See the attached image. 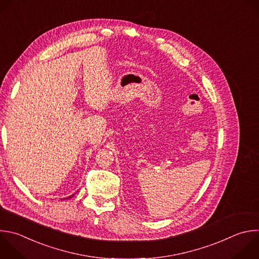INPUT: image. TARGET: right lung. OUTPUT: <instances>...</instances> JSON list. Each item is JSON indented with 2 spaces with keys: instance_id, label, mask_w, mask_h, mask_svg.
I'll use <instances>...</instances> for the list:
<instances>
[{
  "instance_id": "1",
  "label": "right lung",
  "mask_w": 259,
  "mask_h": 259,
  "mask_svg": "<svg viewBox=\"0 0 259 259\" xmlns=\"http://www.w3.org/2000/svg\"><path fill=\"white\" fill-rule=\"evenodd\" d=\"M72 196H74V194H73V195H71V196H69V197H67V198H66V199H69V198H71V197H72ZM64 199H65V198H64Z\"/></svg>"
}]
</instances>
